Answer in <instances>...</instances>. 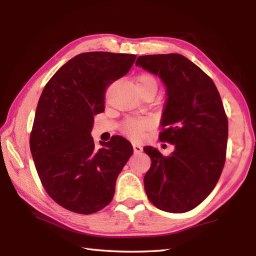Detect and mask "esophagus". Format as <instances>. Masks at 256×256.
I'll use <instances>...</instances> for the list:
<instances>
[{"instance_id":"esophagus-1","label":"esophagus","mask_w":256,"mask_h":256,"mask_svg":"<svg viewBox=\"0 0 256 256\" xmlns=\"http://www.w3.org/2000/svg\"><path fill=\"white\" fill-rule=\"evenodd\" d=\"M133 150H134V153L135 154H140V153H142L143 152V148L142 146H140V144H133Z\"/></svg>"}]
</instances>
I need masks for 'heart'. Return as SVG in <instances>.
Listing matches in <instances>:
<instances>
[{
  "mask_svg": "<svg viewBox=\"0 0 256 256\" xmlns=\"http://www.w3.org/2000/svg\"><path fill=\"white\" fill-rule=\"evenodd\" d=\"M136 86L140 88H152L156 91V79L150 74H140L136 79ZM153 126V122L150 118H128L122 124V131L132 140H140L146 131Z\"/></svg>",
  "mask_w": 256,
  "mask_h": 256,
  "instance_id": "1",
  "label": "heart"
}]
</instances>
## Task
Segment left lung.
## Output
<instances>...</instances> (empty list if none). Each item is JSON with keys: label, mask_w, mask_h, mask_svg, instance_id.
Segmentation results:
<instances>
[{"label": "left lung", "mask_w": 256, "mask_h": 256, "mask_svg": "<svg viewBox=\"0 0 256 256\" xmlns=\"http://www.w3.org/2000/svg\"><path fill=\"white\" fill-rule=\"evenodd\" d=\"M135 64L166 86L160 140L175 145L167 157L144 148L152 160L146 194L162 211L187 212L208 197L224 166L228 118L220 94L209 76L179 54L140 56Z\"/></svg>", "instance_id": "obj_1"}]
</instances>
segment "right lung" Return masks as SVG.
<instances>
[{
  "mask_svg": "<svg viewBox=\"0 0 256 256\" xmlns=\"http://www.w3.org/2000/svg\"><path fill=\"white\" fill-rule=\"evenodd\" d=\"M136 55L84 52L52 76L38 101L30 145L47 194L64 209L90 214L111 202L118 174L133 154L122 136L94 148V116L106 90L128 72Z\"/></svg>",
  "mask_w": 256,
  "mask_h": 256,
  "instance_id": "1",
  "label": "right lung"
}]
</instances>
